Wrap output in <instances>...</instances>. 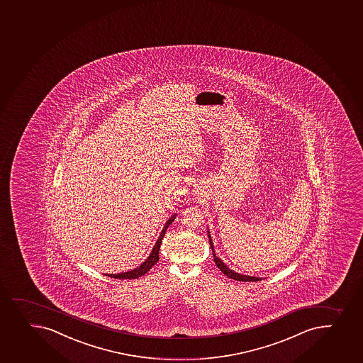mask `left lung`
<instances>
[{
  "label": "left lung",
  "mask_w": 363,
  "mask_h": 363,
  "mask_svg": "<svg viewBox=\"0 0 363 363\" xmlns=\"http://www.w3.org/2000/svg\"><path fill=\"white\" fill-rule=\"evenodd\" d=\"M207 235H208V240H210L211 249H212V252H213L214 262H216V264H217L218 268L221 270V273H224L225 275L230 277V279H233V280L237 281H244V282H250V281L255 282V281H261L262 279H266V277L244 275V274L237 273L235 270L230 269V268L225 264L224 262L221 261L220 258L218 257L217 254H216V251H214L213 242H212V238H211L210 230H207Z\"/></svg>",
  "instance_id": "obj_1"
}]
</instances>
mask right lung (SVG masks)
<instances>
[{
	"instance_id": "obj_1",
	"label": "right lung",
	"mask_w": 363,
	"mask_h": 363,
	"mask_svg": "<svg viewBox=\"0 0 363 363\" xmlns=\"http://www.w3.org/2000/svg\"><path fill=\"white\" fill-rule=\"evenodd\" d=\"M176 216H177V214H172V217L169 218L168 221L165 223L164 226H163V230H162L161 233L158 235V240H156V243L153 245L152 250L150 252L149 257L146 258L145 261L143 262L140 266L137 267L135 269L125 272V273L106 274V275L113 277V279H120V280H123V279L131 280V279H138V277L145 275V274L157 263L158 259H160V247H161L162 240H163V237H164L165 231H167V228H169V225L172 224V221L175 220Z\"/></svg>"
}]
</instances>
